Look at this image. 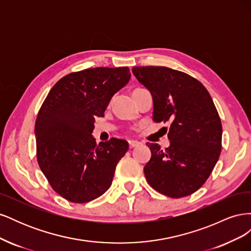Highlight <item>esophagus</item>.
Wrapping results in <instances>:
<instances>
[{"mask_svg": "<svg viewBox=\"0 0 251 251\" xmlns=\"http://www.w3.org/2000/svg\"><path fill=\"white\" fill-rule=\"evenodd\" d=\"M139 142L138 141H135V140H128V147H130V149H134L136 147L139 146Z\"/></svg>", "mask_w": 251, "mask_h": 251, "instance_id": "1", "label": "esophagus"}]
</instances>
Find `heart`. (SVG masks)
I'll return each instance as SVG.
<instances>
[{
	"instance_id": "obj_1",
	"label": "heart",
	"mask_w": 251,
	"mask_h": 251,
	"mask_svg": "<svg viewBox=\"0 0 251 251\" xmlns=\"http://www.w3.org/2000/svg\"><path fill=\"white\" fill-rule=\"evenodd\" d=\"M140 89H142V88H136L133 90V92H135V91H137V90H140Z\"/></svg>"
}]
</instances>
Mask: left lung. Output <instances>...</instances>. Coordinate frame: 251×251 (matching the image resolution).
I'll return each mask as SVG.
<instances>
[{
  "instance_id": "left-lung-1",
  "label": "left lung",
  "mask_w": 251,
  "mask_h": 251,
  "mask_svg": "<svg viewBox=\"0 0 251 251\" xmlns=\"http://www.w3.org/2000/svg\"><path fill=\"white\" fill-rule=\"evenodd\" d=\"M132 70L153 97L154 120L171 124L170 148L147 143L148 183L171 198L192 195L206 182L222 150V124L210 94L198 79L168 67Z\"/></svg>"
}]
</instances>
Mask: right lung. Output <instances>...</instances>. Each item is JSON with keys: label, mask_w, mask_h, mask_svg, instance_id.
<instances>
[{"label": "right lung", "mask_w": 251, "mask_h": 251, "mask_svg": "<svg viewBox=\"0 0 251 251\" xmlns=\"http://www.w3.org/2000/svg\"><path fill=\"white\" fill-rule=\"evenodd\" d=\"M131 78L127 67L90 68L67 74L48 93L35 120L37 163L49 184L73 203L108 191L116 165L128 150L111 138L96 146L91 133L112 96Z\"/></svg>", "instance_id": "add662e5"}]
</instances>
